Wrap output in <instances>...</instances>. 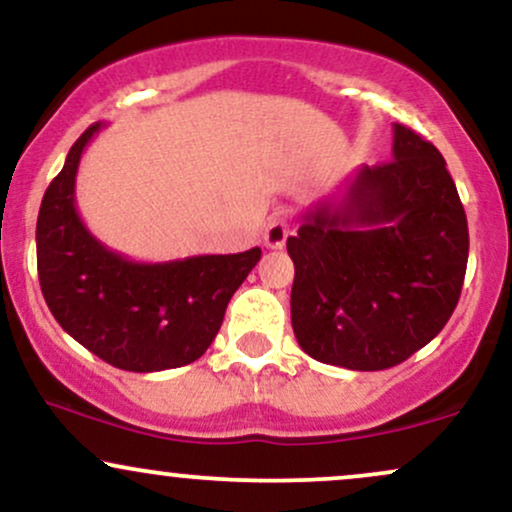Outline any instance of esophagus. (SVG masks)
I'll use <instances>...</instances> for the list:
<instances>
[{
    "mask_svg": "<svg viewBox=\"0 0 512 512\" xmlns=\"http://www.w3.org/2000/svg\"><path fill=\"white\" fill-rule=\"evenodd\" d=\"M289 236H291L289 221L279 219V216H276V219L269 221L267 228H264L262 240H264V245H267V248L281 250L286 245V238H289Z\"/></svg>",
    "mask_w": 512,
    "mask_h": 512,
    "instance_id": "1",
    "label": "esophagus"
}]
</instances>
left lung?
Segmentation results:
<instances>
[{"mask_svg": "<svg viewBox=\"0 0 512 512\" xmlns=\"http://www.w3.org/2000/svg\"><path fill=\"white\" fill-rule=\"evenodd\" d=\"M392 132V161L358 168L286 240L293 334L330 366H397L460 301L469 231L455 182L431 142L404 125Z\"/></svg>", "mask_w": 512, "mask_h": 512, "instance_id": "obj_1", "label": "left lung"}]
</instances>
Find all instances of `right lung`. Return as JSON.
Masks as SVG:
<instances>
[{"label": "right lung", "mask_w": 512, "mask_h": 512, "mask_svg": "<svg viewBox=\"0 0 512 512\" xmlns=\"http://www.w3.org/2000/svg\"><path fill=\"white\" fill-rule=\"evenodd\" d=\"M101 127L76 139L40 204L35 243L45 303L69 337L110 366L132 373L187 366L214 342L262 250L134 262L103 245L74 202L79 161Z\"/></svg>", "instance_id": "right-lung-1"}]
</instances>
